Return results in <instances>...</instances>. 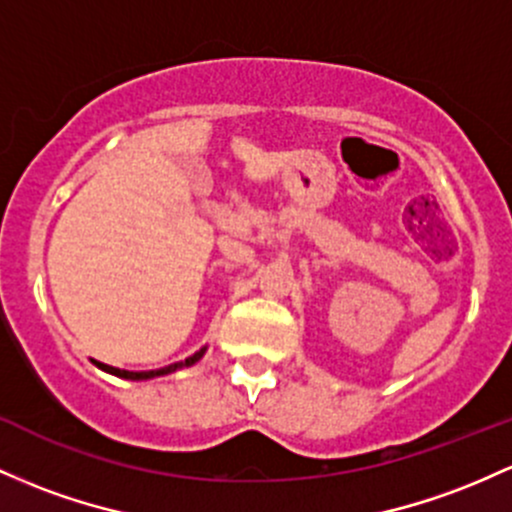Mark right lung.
Here are the masks:
<instances>
[{"label":"right lung","mask_w":512,"mask_h":512,"mask_svg":"<svg viewBox=\"0 0 512 512\" xmlns=\"http://www.w3.org/2000/svg\"><path fill=\"white\" fill-rule=\"evenodd\" d=\"M204 352H206V347L204 350H199V352H194L192 357H187L184 359V362H174V364H170V367H162V369H153V372H126V369H116V367H109V364H101V362H97V367L99 369H104V372H109V374H116V376H121V379H153V376H162V374H170V372H174V369H182V367H192L194 362H199L201 357H204Z\"/></svg>","instance_id":"1"}]
</instances>
